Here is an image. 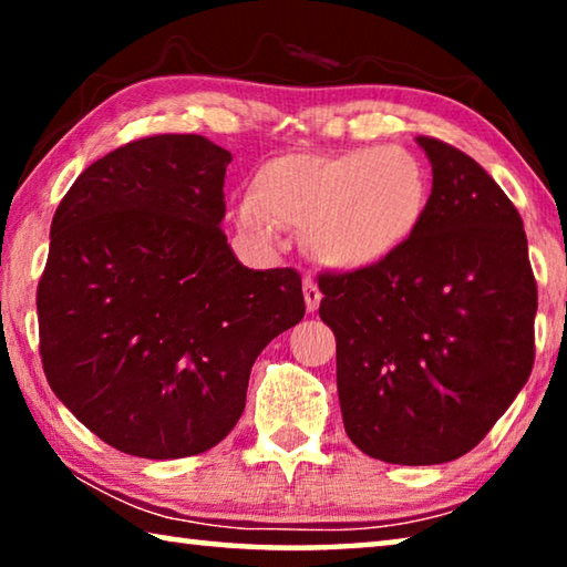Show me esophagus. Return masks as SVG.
Here are the masks:
<instances>
[{
	"mask_svg": "<svg viewBox=\"0 0 567 567\" xmlns=\"http://www.w3.org/2000/svg\"><path fill=\"white\" fill-rule=\"evenodd\" d=\"M302 292H305V305H307V312H315L320 307V300H322V292L318 282L312 280V277H305L302 282Z\"/></svg>",
	"mask_w": 567,
	"mask_h": 567,
	"instance_id": "1",
	"label": "esophagus"
}]
</instances>
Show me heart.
Here are the masks:
<instances>
[{"mask_svg":"<svg viewBox=\"0 0 567 567\" xmlns=\"http://www.w3.org/2000/svg\"><path fill=\"white\" fill-rule=\"evenodd\" d=\"M430 209V175L402 147H358L334 155L275 157L237 207L247 235L272 239L277 227L305 229V245L338 270L392 260L417 237Z\"/></svg>","mask_w":567,"mask_h":567,"instance_id":"1","label":"heart"}]
</instances>
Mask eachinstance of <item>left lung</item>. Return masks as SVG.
I'll list each match as a JSON object with an SVG mask.
<instances>
[{
	"label": "left lung",
	"mask_w": 567,
	"mask_h": 567,
	"mask_svg": "<svg viewBox=\"0 0 567 567\" xmlns=\"http://www.w3.org/2000/svg\"><path fill=\"white\" fill-rule=\"evenodd\" d=\"M430 209L392 260L320 275L338 340L344 433L392 465L473 450L530 378L537 287L527 237L497 182L465 152L417 137Z\"/></svg>",
	"instance_id": "1"
}]
</instances>
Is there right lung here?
I'll return each mask as SVG.
<instances>
[{"instance_id":"1","label":"right lung","mask_w":567,"mask_h":567,"mask_svg":"<svg viewBox=\"0 0 567 567\" xmlns=\"http://www.w3.org/2000/svg\"><path fill=\"white\" fill-rule=\"evenodd\" d=\"M229 162L203 134L130 142L54 213L37 290L47 380L127 455L187 457L225 440L257 354L305 315L300 275L249 270L227 245Z\"/></svg>"}]
</instances>
